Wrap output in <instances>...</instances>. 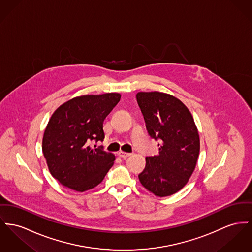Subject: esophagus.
<instances>
[{
	"label": "esophagus",
	"mask_w": 252,
	"mask_h": 252,
	"mask_svg": "<svg viewBox=\"0 0 252 252\" xmlns=\"http://www.w3.org/2000/svg\"><path fill=\"white\" fill-rule=\"evenodd\" d=\"M118 155L119 158H123V159H125V158H127L128 157H130V156H131V154H130V153H125V152L123 151L118 152Z\"/></svg>",
	"instance_id": "esophagus-1"
}]
</instances>
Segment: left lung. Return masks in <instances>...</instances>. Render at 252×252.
Masks as SVG:
<instances>
[{
    "label": "left lung",
    "mask_w": 252,
    "mask_h": 252,
    "mask_svg": "<svg viewBox=\"0 0 252 252\" xmlns=\"http://www.w3.org/2000/svg\"><path fill=\"white\" fill-rule=\"evenodd\" d=\"M136 100L151 137L158 139V154L146 157L138 175L140 184L158 197L180 191L192 176L200 154V136L185 104L161 92H139Z\"/></svg>",
    "instance_id": "1"
}]
</instances>
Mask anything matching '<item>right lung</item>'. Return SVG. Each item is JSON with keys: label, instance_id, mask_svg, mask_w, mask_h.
Masks as SVG:
<instances>
[{"label": "right lung", "instance_id": "obj_1", "mask_svg": "<svg viewBox=\"0 0 252 252\" xmlns=\"http://www.w3.org/2000/svg\"><path fill=\"white\" fill-rule=\"evenodd\" d=\"M120 97L118 93L80 95L54 111L44 132L42 150L51 176L60 184L84 192L99 185L114 165V154L89 144L104 139L103 121Z\"/></svg>", "mask_w": 252, "mask_h": 252}]
</instances>
